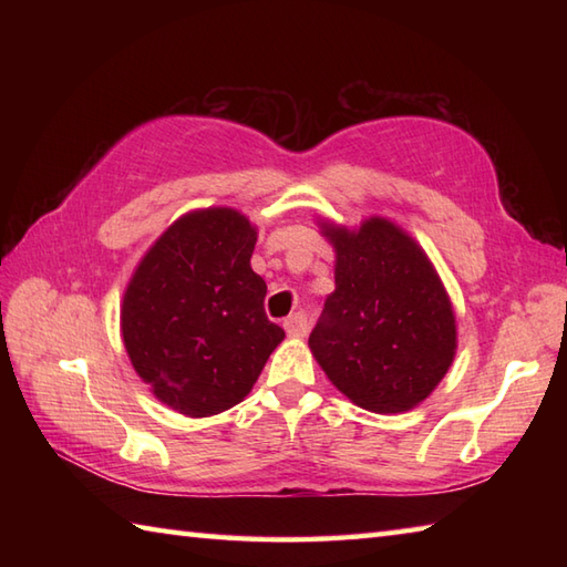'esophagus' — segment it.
Returning <instances> with one entry per match:
<instances>
[{"instance_id":"esophagus-1","label":"esophagus","mask_w":567,"mask_h":567,"mask_svg":"<svg viewBox=\"0 0 567 567\" xmlns=\"http://www.w3.org/2000/svg\"><path fill=\"white\" fill-rule=\"evenodd\" d=\"M307 329H309V321L305 315H292L285 319V331L287 336H292V339H302Z\"/></svg>"}]
</instances>
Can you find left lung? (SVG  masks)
<instances>
[{"label": "left lung", "instance_id": "left-lung-1", "mask_svg": "<svg viewBox=\"0 0 567 567\" xmlns=\"http://www.w3.org/2000/svg\"><path fill=\"white\" fill-rule=\"evenodd\" d=\"M336 252V290L309 336L341 394L375 414L419 406L449 372L457 327L426 250L402 226L368 216L348 228L317 216Z\"/></svg>", "mask_w": 567, "mask_h": 567}]
</instances>
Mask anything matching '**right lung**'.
Wrapping results in <instances>:
<instances>
[{"instance_id":"add662e5","label":"right lung","mask_w":567,"mask_h":567,"mask_svg":"<svg viewBox=\"0 0 567 567\" xmlns=\"http://www.w3.org/2000/svg\"><path fill=\"white\" fill-rule=\"evenodd\" d=\"M256 240L258 226L238 209H192L155 238L126 285V355L179 414L204 419L244 402L285 339L250 268Z\"/></svg>"}]
</instances>
